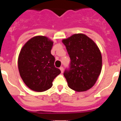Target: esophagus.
<instances>
[{"mask_svg": "<svg viewBox=\"0 0 121 121\" xmlns=\"http://www.w3.org/2000/svg\"><path fill=\"white\" fill-rule=\"evenodd\" d=\"M60 71H61V73H62L63 71H64V67H60Z\"/></svg>", "mask_w": 121, "mask_h": 121, "instance_id": "34e87169", "label": "esophagus"}]
</instances>
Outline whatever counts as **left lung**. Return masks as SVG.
Masks as SVG:
<instances>
[{
    "label": "left lung",
    "instance_id": "8db88e82",
    "mask_svg": "<svg viewBox=\"0 0 121 121\" xmlns=\"http://www.w3.org/2000/svg\"><path fill=\"white\" fill-rule=\"evenodd\" d=\"M62 42L71 59L70 69L64 73L68 86L78 92L90 89L102 70V55L98 45L82 33L63 39Z\"/></svg>",
    "mask_w": 121,
    "mask_h": 121
}]
</instances>
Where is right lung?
I'll list each match as a JSON object with an SVG mask.
<instances>
[{
	"label": "right lung",
	"instance_id": "right-lung-1",
	"mask_svg": "<svg viewBox=\"0 0 121 121\" xmlns=\"http://www.w3.org/2000/svg\"><path fill=\"white\" fill-rule=\"evenodd\" d=\"M53 42L47 37H32L23 46L18 57V68L21 78L31 90L42 92L53 85V81L60 73L54 65L55 58L51 54Z\"/></svg>",
	"mask_w": 121,
	"mask_h": 121
}]
</instances>
